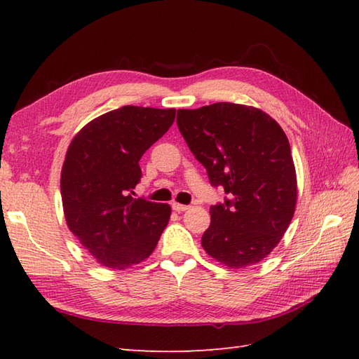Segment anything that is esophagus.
Masks as SVG:
<instances>
[{
	"instance_id": "34e87169",
	"label": "esophagus",
	"mask_w": 359,
	"mask_h": 359,
	"mask_svg": "<svg viewBox=\"0 0 359 359\" xmlns=\"http://www.w3.org/2000/svg\"><path fill=\"white\" fill-rule=\"evenodd\" d=\"M188 208H189L188 205H182V203H177V202L172 203V210L177 211V212H184V211H187Z\"/></svg>"
}]
</instances>
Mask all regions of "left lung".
Listing matches in <instances>:
<instances>
[{
    "instance_id": "obj_1",
    "label": "left lung",
    "mask_w": 359,
    "mask_h": 359,
    "mask_svg": "<svg viewBox=\"0 0 359 359\" xmlns=\"http://www.w3.org/2000/svg\"><path fill=\"white\" fill-rule=\"evenodd\" d=\"M177 126L211 185L230 197L210 208L203 250L231 269L262 261L287 231L296 207L285 133L269 114L234 103L179 109Z\"/></svg>"
}]
</instances>
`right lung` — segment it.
<instances>
[{"label":"right lung","mask_w":359,"mask_h":359,"mask_svg":"<svg viewBox=\"0 0 359 359\" xmlns=\"http://www.w3.org/2000/svg\"><path fill=\"white\" fill-rule=\"evenodd\" d=\"M175 109L123 106L74 137L62 170L66 224L98 262L125 270L154 251L171 207L134 199L140 158L162 137Z\"/></svg>","instance_id":"1"}]
</instances>
